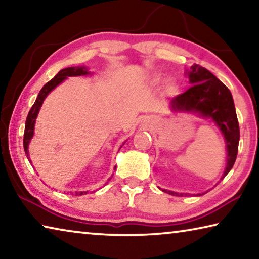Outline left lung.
<instances>
[{
	"label": "left lung",
	"instance_id": "obj_1",
	"mask_svg": "<svg viewBox=\"0 0 259 259\" xmlns=\"http://www.w3.org/2000/svg\"><path fill=\"white\" fill-rule=\"evenodd\" d=\"M186 74L193 85L184 94L172 98L170 108L172 112H194L203 117H211L219 126L225 137L227 150V163L223 179L233 166L239 148L240 128L233 97L224 83L200 65H193L191 71ZM162 191L176 196L187 195L166 190Z\"/></svg>",
	"mask_w": 259,
	"mask_h": 259
}]
</instances>
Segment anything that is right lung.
Here are the masks:
<instances>
[{
    "mask_svg": "<svg viewBox=\"0 0 259 259\" xmlns=\"http://www.w3.org/2000/svg\"><path fill=\"white\" fill-rule=\"evenodd\" d=\"M89 72H88V69L85 67H67V68H64L61 69V71L57 74V75L50 80L48 83H46L43 88L41 89L40 93H38V96L36 100H35L34 105L32 106V108L29 109V113L27 115V119H26V123H25V133H24V150L26 155H27V159L30 162L29 159V152H28V144L30 142V139L33 138V135H34V125H35V121H36V117H37V114L38 111H40V108L43 104V100L46 99V97L48 96V94L50 93L55 89V88L60 84L61 82H63L65 78L68 77V76H81V75H88ZM88 192H76L75 194L76 195H83V194H87Z\"/></svg>",
    "mask_w": 259,
    "mask_h": 259,
    "instance_id": "right-lung-1",
    "label": "right lung"
}]
</instances>
